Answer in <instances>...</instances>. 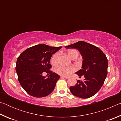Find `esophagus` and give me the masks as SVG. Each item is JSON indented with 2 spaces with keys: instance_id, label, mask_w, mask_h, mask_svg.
<instances>
[{
  "instance_id": "34e87169",
  "label": "esophagus",
  "mask_w": 121,
  "mask_h": 121,
  "mask_svg": "<svg viewBox=\"0 0 121 121\" xmlns=\"http://www.w3.org/2000/svg\"><path fill=\"white\" fill-rule=\"evenodd\" d=\"M60 77H61V78H65V79H68L69 78L67 76H62V75H61Z\"/></svg>"
}]
</instances>
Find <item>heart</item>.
Wrapping results in <instances>:
<instances>
[{
  "instance_id": "obj_1",
  "label": "heart",
  "mask_w": 121,
  "mask_h": 121,
  "mask_svg": "<svg viewBox=\"0 0 121 121\" xmlns=\"http://www.w3.org/2000/svg\"><path fill=\"white\" fill-rule=\"evenodd\" d=\"M68 55L71 58H73L75 56H78V52L76 50H71L68 51ZM59 56H60V53L56 52L52 56V58L51 59V63L53 65H56L59 62ZM76 70V68L74 65H70V66H65L64 65H61L60 66L56 69V72L58 74L62 76H69L71 73Z\"/></svg>"
}]
</instances>
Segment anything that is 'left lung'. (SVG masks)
<instances>
[{
    "instance_id": "left-lung-1",
    "label": "left lung",
    "mask_w": 121,
    "mask_h": 121,
    "mask_svg": "<svg viewBox=\"0 0 121 121\" xmlns=\"http://www.w3.org/2000/svg\"><path fill=\"white\" fill-rule=\"evenodd\" d=\"M76 48L83 59L82 69L76 73L79 77L84 76V81L78 80L73 86L69 87L76 97L86 99L92 97L101 89L107 75L108 60L106 55L98 47L84 41L65 47Z\"/></svg>"
}]
</instances>
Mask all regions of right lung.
<instances>
[{
    "instance_id": "1",
    "label": "right lung",
    "mask_w": 121,
    "mask_h": 121,
    "mask_svg": "<svg viewBox=\"0 0 121 121\" xmlns=\"http://www.w3.org/2000/svg\"><path fill=\"white\" fill-rule=\"evenodd\" d=\"M61 48L39 44L27 48L18 57L15 68L18 80L29 95L44 97L54 90L60 76L50 70L52 65L50 60ZM43 72L50 75L48 78L44 77Z\"/></svg>"
}]
</instances>
